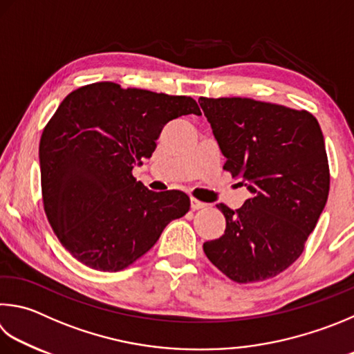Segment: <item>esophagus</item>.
Returning <instances> with one entry per match:
<instances>
[{
  "label": "esophagus",
  "instance_id": "esophagus-1",
  "mask_svg": "<svg viewBox=\"0 0 354 354\" xmlns=\"http://www.w3.org/2000/svg\"><path fill=\"white\" fill-rule=\"evenodd\" d=\"M190 205H192V210H199V209L207 207V204H205V203H201V201H198V199H195V198H192V199H190Z\"/></svg>",
  "mask_w": 354,
  "mask_h": 354
}]
</instances>
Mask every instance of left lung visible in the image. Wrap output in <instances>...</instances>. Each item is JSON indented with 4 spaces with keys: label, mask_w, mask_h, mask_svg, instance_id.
Returning <instances> with one entry per match:
<instances>
[{
    "label": "left lung",
    "mask_w": 354,
    "mask_h": 354,
    "mask_svg": "<svg viewBox=\"0 0 354 354\" xmlns=\"http://www.w3.org/2000/svg\"><path fill=\"white\" fill-rule=\"evenodd\" d=\"M218 145L223 169L250 192L240 209L220 204L226 230L203 244L212 265L236 283L283 272L299 259L330 192V165L319 122L248 97H199Z\"/></svg>",
    "instance_id": "obj_1"
}]
</instances>
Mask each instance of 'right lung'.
Instances as JSON below:
<instances>
[{
  "instance_id": "add662e5",
  "label": "right lung",
  "mask_w": 354,
  "mask_h": 354,
  "mask_svg": "<svg viewBox=\"0 0 354 354\" xmlns=\"http://www.w3.org/2000/svg\"><path fill=\"white\" fill-rule=\"evenodd\" d=\"M201 115L187 95L97 82L69 93L40 139L41 198L57 239L83 265L104 272L131 266L167 224L190 209L179 190L151 192L133 176L167 122Z\"/></svg>"
}]
</instances>
